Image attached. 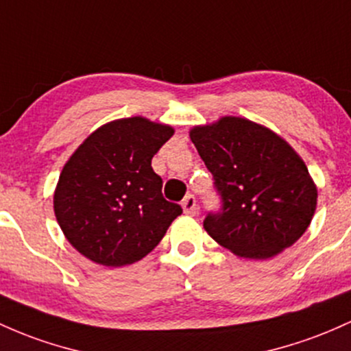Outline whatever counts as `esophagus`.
I'll return each mask as SVG.
<instances>
[{
	"instance_id": "obj_1",
	"label": "esophagus",
	"mask_w": 351,
	"mask_h": 351,
	"mask_svg": "<svg viewBox=\"0 0 351 351\" xmlns=\"http://www.w3.org/2000/svg\"><path fill=\"white\" fill-rule=\"evenodd\" d=\"M182 206H183L184 213L190 215V217H193V215H196V210H198V208H196V199H195L193 195H188L186 198L183 199Z\"/></svg>"
}]
</instances>
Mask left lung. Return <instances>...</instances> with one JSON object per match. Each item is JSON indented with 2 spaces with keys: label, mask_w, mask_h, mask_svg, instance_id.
Here are the masks:
<instances>
[{
  "label": "left lung",
  "mask_w": 351,
  "mask_h": 351,
  "mask_svg": "<svg viewBox=\"0 0 351 351\" xmlns=\"http://www.w3.org/2000/svg\"><path fill=\"white\" fill-rule=\"evenodd\" d=\"M190 138L213 175L221 208L203 226L238 256L267 260L306 232L317 210V186L305 161L271 130L223 117L195 126Z\"/></svg>",
  "instance_id": "8db88e82"
}]
</instances>
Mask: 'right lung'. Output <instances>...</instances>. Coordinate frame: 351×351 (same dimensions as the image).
<instances>
[{
    "mask_svg": "<svg viewBox=\"0 0 351 351\" xmlns=\"http://www.w3.org/2000/svg\"><path fill=\"white\" fill-rule=\"evenodd\" d=\"M175 130L143 117L106 123L78 146L58 180L55 215L66 240L105 267H125L148 255L182 206L167 202L153 171Z\"/></svg>",
    "mask_w": 351,
    "mask_h": 351,
    "instance_id": "add662e5",
    "label": "right lung"
}]
</instances>
